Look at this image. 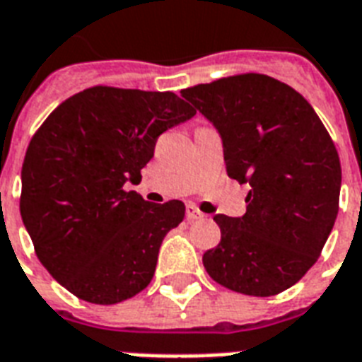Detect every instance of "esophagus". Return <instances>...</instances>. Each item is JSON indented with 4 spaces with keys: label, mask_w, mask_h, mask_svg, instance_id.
<instances>
[{
    "label": "esophagus",
    "mask_w": 362,
    "mask_h": 362,
    "mask_svg": "<svg viewBox=\"0 0 362 362\" xmlns=\"http://www.w3.org/2000/svg\"><path fill=\"white\" fill-rule=\"evenodd\" d=\"M202 217H204V213L198 211V209H196V207L192 206V204H189V206H187V219H189V221H198V219H202Z\"/></svg>",
    "instance_id": "1"
}]
</instances>
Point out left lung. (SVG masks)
Returning a JSON list of instances; mask_svg holds the SVG:
<instances>
[{"label": "left lung", "instance_id": "8db88e82", "mask_svg": "<svg viewBox=\"0 0 362 362\" xmlns=\"http://www.w3.org/2000/svg\"><path fill=\"white\" fill-rule=\"evenodd\" d=\"M181 96L221 134L228 177L251 187L243 217H213L221 242L204 253L207 274L242 295H279L315 264L334 226V141L306 98L268 75L223 77Z\"/></svg>", "mask_w": 362, "mask_h": 362}]
</instances>
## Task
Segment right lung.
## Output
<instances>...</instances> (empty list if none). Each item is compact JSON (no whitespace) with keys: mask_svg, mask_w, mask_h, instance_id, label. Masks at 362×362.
Listing matches in <instances>:
<instances>
[{"mask_svg":"<svg viewBox=\"0 0 362 362\" xmlns=\"http://www.w3.org/2000/svg\"><path fill=\"white\" fill-rule=\"evenodd\" d=\"M196 109L173 92L92 86L47 117L22 164L21 215L56 281L92 304H119L155 276L185 204H151L141 181L160 134Z\"/></svg>","mask_w":362,"mask_h":362,"instance_id":"obj_1","label":"right lung"}]
</instances>
